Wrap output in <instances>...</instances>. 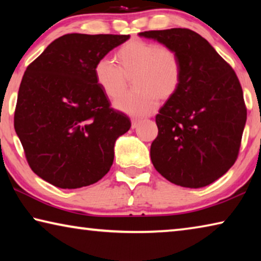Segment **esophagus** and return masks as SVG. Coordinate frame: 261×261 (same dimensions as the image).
Masks as SVG:
<instances>
[{"label":"esophagus","mask_w":261,"mask_h":261,"mask_svg":"<svg viewBox=\"0 0 261 261\" xmlns=\"http://www.w3.org/2000/svg\"><path fill=\"white\" fill-rule=\"evenodd\" d=\"M140 123H141V120H137V118H134V120H132V129H136V127L138 126Z\"/></svg>","instance_id":"obj_1"}]
</instances>
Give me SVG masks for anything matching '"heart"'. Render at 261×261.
I'll list each match as a JSON object with an SVG mask.
<instances>
[{
    "label": "heart",
    "mask_w": 261,
    "mask_h": 261,
    "mask_svg": "<svg viewBox=\"0 0 261 261\" xmlns=\"http://www.w3.org/2000/svg\"><path fill=\"white\" fill-rule=\"evenodd\" d=\"M117 67L109 60L96 62L94 76L98 85L109 99H116L134 81V94L114 102V107L130 116L152 114L158 99L168 101L177 93L182 81V64L173 48L158 43L131 39L115 53Z\"/></svg>",
    "instance_id": "obj_1"
}]
</instances>
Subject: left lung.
<instances>
[{
    "label": "left lung",
    "instance_id": "left-lung-1",
    "mask_svg": "<svg viewBox=\"0 0 261 261\" xmlns=\"http://www.w3.org/2000/svg\"><path fill=\"white\" fill-rule=\"evenodd\" d=\"M176 50L182 81L159 110V134L151 160L169 182L198 189L223 176L235 163L246 122L236 73L211 43L188 29L138 34Z\"/></svg>",
    "mask_w": 261,
    "mask_h": 261
}]
</instances>
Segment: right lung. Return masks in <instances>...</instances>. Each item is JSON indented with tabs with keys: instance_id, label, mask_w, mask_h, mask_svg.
I'll list each match as a JSON object with an SVG mask.
<instances>
[{
	"instance_id": "obj_1",
	"label": "right lung",
	"mask_w": 261,
	"mask_h": 261,
	"mask_svg": "<svg viewBox=\"0 0 261 261\" xmlns=\"http://www.w3.org/2000/svg\"><path fill=\"white\" fill-rule=\"evenodd\" d=\"M130 35L71 33L53 41L21 79L15 130L35 174L61 189L94 184L108 173L118 137L131 127L110 108L96 62Z\"/></svg>"
}]
</instances>
